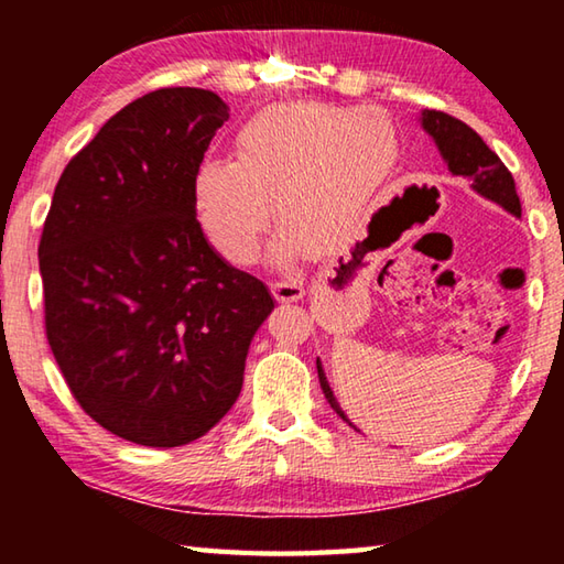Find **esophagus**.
Listing matches in <instances>:
<instances>
[{
	"label": "esophagus",
	"instance_id": "esophagus-1",
	"mask_svg": "<svg viewBox=\"0 0 564 564\" xmlns=\"http://www.w3.org/2000/svg\"><path fill=\"white\" fill-rule=\"evenodd\" d=\"M271 293L275 301H301L305 295V289L301 281L283 279V281H271Z\"/></svg>",
	"mask_w": 564,
	"mask_h": 564
}]
</instances>
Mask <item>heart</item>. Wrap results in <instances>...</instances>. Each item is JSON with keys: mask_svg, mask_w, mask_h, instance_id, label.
<instances>
[{"mask_svg": "<svg viewBox=\"0 0 564 564\" xmlns=\"http://www.w3.org/2000/svg\"><path fill=\"white\" fill-rule=\"evenodd\" d=\"M398 161L393 123L373 109L279 104L248 119L236 161L206 159L194 176L198 224L231 263H251L273 214L271 256L289 263L316 241L350 236Z\"/></svg>", "mask_w": 564, "mask_h": 564, "instance_id": "b5f03b06", "label": "heart"}]
</instances>
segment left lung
Here are the masks:
<instances>
[{
	"instance_id": "left-lung-1",
	"label": "left lung",
	"mask_w": 564,
	"mask_h": 564,
	"mask_svg": "<svg viewBox=\"0 0 564 564\" xmlns=\"http://www.w3.org/2000/svg\"><path fill=\"white\" fill-rule=\"evenodd\" d=\"M420 123H423V129L433 137L435 147L445 159L447 169L453 171V176H465L477 194L490 198L495 204H500L505 212H510L512 216L520 218L522 208H520L518 191H514V178L508 171V166L500 161V156L495 154V151L485 144L480 137H477V131L467 127L465 121L451 117V113L435 111V109H425L420 113ZM316 368H318L321 388L323 393H326L330 408L348 423L346 413H343L336 395H333L326 373H323L321 360H316Z\"/></svg>"
}]
</instances>
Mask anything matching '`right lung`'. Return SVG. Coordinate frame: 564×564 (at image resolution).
I'll return each mask as SVG.
<instances>
[{
    "instance_id": "1",
    "label": "right lung",
    "mask_w": 564,
    "mask_h": 564,
    "mask_svg": "<svg viewBox=\"0 0 564 564\" xmlns=\"http://www.w3.org/2000/svg\"><path fill=\"white\" fill-rule=\"evenodd\" d=\"M226 119L208 89L144 94L66 164L46 214V340L84 413L129 443L178 447L212 431L273 311L196 221V169Z\"/></svg>"
}]
</instances>
